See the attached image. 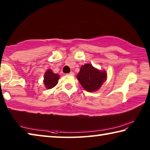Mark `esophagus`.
<instances>
[{
	"mask_svg": "<svg viewBox=\"0 0 150 150\" xmlns=\"http://www.w3.org/2000/svg\"><path fill=\"white\" fill-rule=\"evenodd\" d=\"M68 75H74L75 74H74V73H73V72H70L69 73H68Z\"/></svg>",
	"mask_w": 150,
	"mask_h": 150,
	"instance_id": "1",
	"label": "esophagus"
}]
</instances>
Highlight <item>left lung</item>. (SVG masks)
Here are the masks:
<instances>
[{
    "mask_svg": "<svg viewBox=\"0 0 150 150\" xmlns=\"http://www.w3.org/2000/svg\"><path fill=\"white\" fill-rule=\"evenodd\" d=\"M77 79L84 89L88 92H95L106 81L107 73L105 71L99 70L91 64L86 63L81 66Z\"/></svg>",
    "mask_w": 150,
    "mask_h": 150,
    "instance_id": "8db88e82",
    "label": "left lung"
}]
</instances>
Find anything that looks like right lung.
I'll return each mask as SVG.
<instances>
[{"mask_svg": "<svg viewBox=\"0 0 150 150\" xmlns=\"http://www.w3.org/2000/svg\"><path fill=\"white\" fill-rule=\"evenodd\" d=\"M59 79V75L54 73L51 69H47L44 73V84L45 87L47 89L54 88L57 85Z\"/></svg>", "mask_w": 150, "mask_h": 150, "instance_id": "add662e5", "label": "right lung"}]
</instances>
